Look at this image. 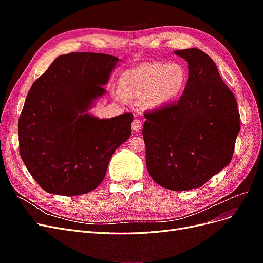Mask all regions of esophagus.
I'll list each match as a JSON object with an SVG mask.
<instances>
[{"label":"esophagus","mask_w":263,"mask_h":263,"mask_svg":"<svg viewBox=\"0 0 263 263\" xmlns=\"http://www.w3.org/2000/svg\"><path fill=\"white\" fill-rule=\"evenodd\" d=\"M132 129L134 132H136V133H138V132H140L142 129V123L139 121L138 118H135L134 121H133V123H132Z\"/></svg>","instance_id":"34e87169"}]
</instances>
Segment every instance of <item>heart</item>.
<instances>
[{
    "instance_id": "obj_1",
    "label": "heart",
    "mask_w": 263,
    "mask_h": 263,
    "mask_svg": "<svg viewBox=\"0 0 263 263\" xmlns=\"http://www.w3.org/2000/svg\"><path fill=\"white\" fill-rule=\"evenodd\" d=\"M187 79V70L180 62H151L124 72L119 89L127 98L142 100L146 107L159 109L182 97Z\"/></svg>"
}]
</instances>
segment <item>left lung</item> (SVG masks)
<instances>
[{"instance_id":"8db88e82","label":"left lung","mask_w":263,"mask_h":263,"mask_svg":"<svg viewBox=\"0 0 263 263\" xmlns=\"http://www.w3.org/2000/svg\"><path fill=\"white\" fill-rule=\"evenodd\" d=\"M189 63V79L178 102L145 114L146 165L165 189L201 187L230 162L240 130L233 92L204 51H174Z\"/></svg>"}]
</instances>
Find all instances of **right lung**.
<instances>
[{"label": "right lung", "instance_id": "add662e5", "mask_svg": "<svg viewBox=\"0 0 263 263\" xmlns=\"http://www.w3.org/2000/svg\"><path fill=\"white\" fill-rule=\"evenodd\" d=\"M119 59L71 52L55 58L31 85L18 119L20 154L39 186L58 195L91 192L114 151L129 138L132 113L100 119L86 113L105 94Z\"/></svg>", "mask_w": 263, "mask_h": 263}]
</instances>
